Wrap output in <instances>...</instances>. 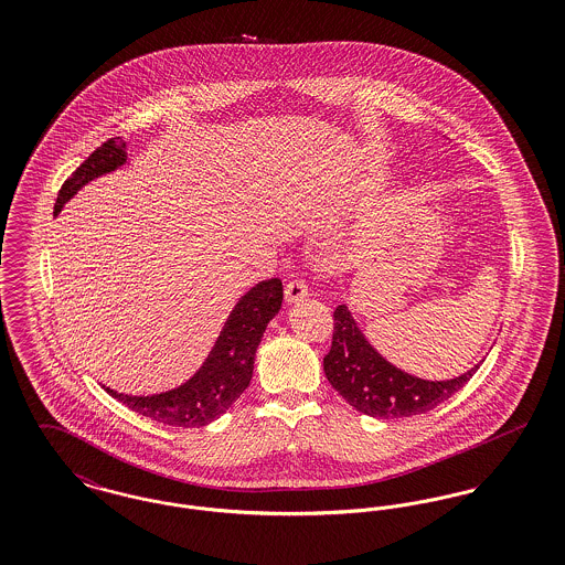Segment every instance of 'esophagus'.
Segmentation results:
<instances>
[{"instance_id":"obj_1","label":"esophagus","mask_w":565,"mask_h":565,"mask_svg":"<svg viewBox=\"0 0 565 565\" xmlns=\"http://www.w3.org/2000/svg\"><path fill=\"white\" fill-rule=\"evenodd\" d=\"M284 295H286L288 302H296V300H302L305 296L309 295V288H307V284L302 279H292V281L286 284Z\"/></svg>"}]
</instances>
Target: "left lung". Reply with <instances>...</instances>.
Returning <instances> with one entry per match:
<instances>
[{
	"instance_id": "1",
	"label": "left lung",
	"mask_w": 565,
	"mask_h": 565,
	"mask_svg": "<svg viewBox=\"0 0 565 565\" xmlns=\"http://www.w3.org/2000/svg\"><path fill=\"white\" fill-rule=\"evenodd\" d=\"M477 369L479 364L468 373L447 381L408 375L387 362L366 341L345 305H339L334 311L332 348L323 358V373L330 385L353 408L381 419L428 413L459 392Z\"/></svg>"
}]
</instances>
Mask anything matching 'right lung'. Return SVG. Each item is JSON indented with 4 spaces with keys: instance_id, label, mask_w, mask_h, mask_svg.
<instances>
[{
    "instance_id": "obj_1",
    "label": "right lung",
    "mask_w": 565,
    "mask_h": 565,
    "mask_svg": "<svg viewBox=\"0 0 565 565\" xmlns=\"http://www.w3.org/2000/svg\"><path fill=\"white\" fill-rule=\"evenodd\" d=\"M127 162V143L111 137L102 143L58 190L54 215L88 182L122 167ZM284 300L281 279L256 284L239 298L235 309L201 369L182 385L159 394H122L106 387L111 398L135 413L173 428H201L224 415L242 396L252 381L254 358L267 323L279 313Z\"/></svg>"
}]
</instances>
